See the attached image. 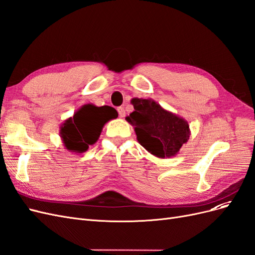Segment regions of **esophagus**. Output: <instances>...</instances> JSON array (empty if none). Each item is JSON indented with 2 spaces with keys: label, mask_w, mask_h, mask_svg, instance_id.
Returning a JSON list of instances; mask_svg holds the SVG:
<instances>
[{
  "label": "esophagus",
  "mask_w": 255,
  "mask_h": 255,
  "mask_svg": "<svg viewBox=\"0 0 255 255\" xmlns=\"http://www.w3.org/2000/svg\"><path fill=\"white\" fill-rule=\"evenodd\" d=\"M117 111H118V114H119V116L121 118H123V117H126V110H125V107H122V106H120V107H118L117 109Z\"/></svg>",
  "instance_id": "1"
}]
</instances>
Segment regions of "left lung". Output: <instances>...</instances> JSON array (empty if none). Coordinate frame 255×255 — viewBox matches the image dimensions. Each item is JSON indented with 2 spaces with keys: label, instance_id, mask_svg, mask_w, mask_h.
Returning <instances> with one entry per match:
<instances>
[{
  "label": "left lung",
  "instance_id": "left-lung-1",
  "mask_svg": "<svg viewBox=\"0 0 255 255\" xmlns=\"http://www.w3.org/2000/svg\"><path fill=\"white\" fill-rule=\"evenodd\" d=\"M134 112L126 120L134 127L137 140L149 153L158 158L179 154L190 136L188 122L163 109L152 99H132Z\"/></svg>",
  "mask_w": 255,
  "mask_h": 255
}]
</instances>
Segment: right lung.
<instances>
[{"instance_id":"right-lung-1","label":"right lung","mask_w":255,"mask_h":255,"mask_svg":"<svg viewBox=\"0 0 255 255\" xmlns=\"http://www.w3.org/2000/svg\"><path fill=\"white\" fill-rule=\"evenodd\" d=\"M117 117L118 113L112 106L85 104L74 113L73 117L65 120L59 136L68 151L81 154L98 141L105 123Z\"/></svg>"}]
</instances>
